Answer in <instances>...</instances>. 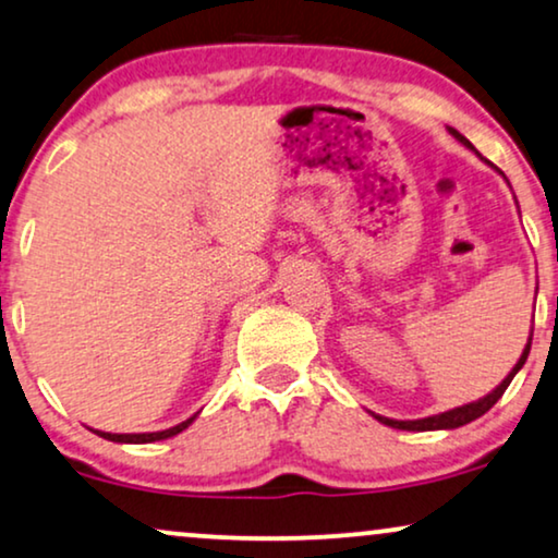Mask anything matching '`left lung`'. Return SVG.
<instances>
[{
    "mask_svg": "<svg viewBox=\"0 0 558 558\" xmlns=\"http://www.w3.org/2000/svg\"><path fill=\"white\" fill-rule=\"evenodd\" d=\"M448 133H451L459 143H464L466 148L474 150L472 143H469L466 137L459 133V130L448 128ZM531 341H533V332H531V338H527L523 353H520L518 364L512 366V372H510L508 376H505L500 385L492 389L489 395H484L482 400L469 402V404H461V408H453V410H446V412H438V415L421 417V421H392V417H381V415H374V417H376V421H379V423H385V425H389V428H397V430H417V433H421V430H453V428H461V425H466V423L476 421V417H482L484 412H487V410L492 408V404L500 400V397L505 395V389L510 387L512 376H515V374L520 372V368H523L527 353H531Z\"/></svg>",
    "mask_w": 558,
    "mask_h": 558,
    "instance_id": "8db88e82",
    "label": "left lung"
}]
</instances>
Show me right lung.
<instances>
[{"instance_id":"1","label":"right lung","mask_w":558,"mask_h":558,"mask_svg":"<svg viewBox=\"0 0 558 558\" xmlns=\"http://www.w3.org/2000/svg\"><path fill=\"white\" fill-rule=\"evenodd\" d=\"M194 417H197V415L186 417L184 423L173 425V428L156 430V433H105V430H94V433H97L99 438H107V440H112V444H154V440H166V438L177 436V433L186 430V428H190V425L194 423Z\"/></svg>"}]
</instances>
